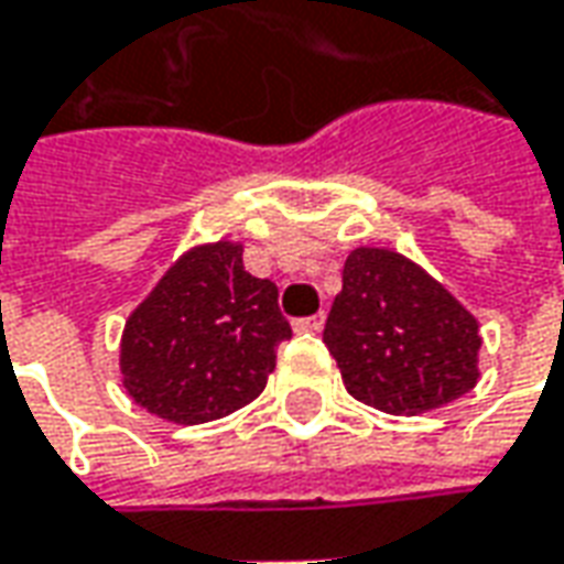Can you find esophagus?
<instances>
[{"label":"esophagus","mask_w":564,"mask_h":564,"mask_svg":"<svg viewBox=\"0 0 564 564\" xmlns=\"http://www.w3.org/2000/svg\"><path fill=\"white\" fill-rule=\"evenodd\" d=\"M293 327H296V330H305V334H318L321 327H324V312L312 315V318H300Z\"/></svg>","instance_id":"obj_1"}]
</instances>
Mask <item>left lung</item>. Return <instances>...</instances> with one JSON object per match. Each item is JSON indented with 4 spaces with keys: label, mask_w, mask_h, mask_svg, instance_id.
<instances>
[{
    "label": "left lung",
    "mask_w": 564,
    "mask_h": 564,
    "mask_svg": "<svg viewBox=\"0 0 564 564\" xmlns=\"http://www.w3.org/2000/svg\"><path fill=\"white\" fill-rule=\"evenodd\" d=\"M324 343L349 397L387 415H421L475 390L480 324L397 249L359 246L343 264Z\"/></svg>",
    "instance_id": "obj_1"
}]
</instances>
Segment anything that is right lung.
Returning a JSON list of instances; mask_svg holds the SVG:
<instances>
[{
  "label": "right lung",
  "mask_w": 564,
  "mask_h": 564,
  "mask_svg": "<svg viewBox=\"0 0 564 564\" xmlns=\"http://www.w3.org/2000/svg\"><path fill=\"white\" fill-rule=\"evenodd\" d=\"M290 334L278 286L243 268V243H199L130 312L121 383L152 415L205 424L262 393Z\"/></svg>",
  "instance_id": "1"
}]
</instances>
